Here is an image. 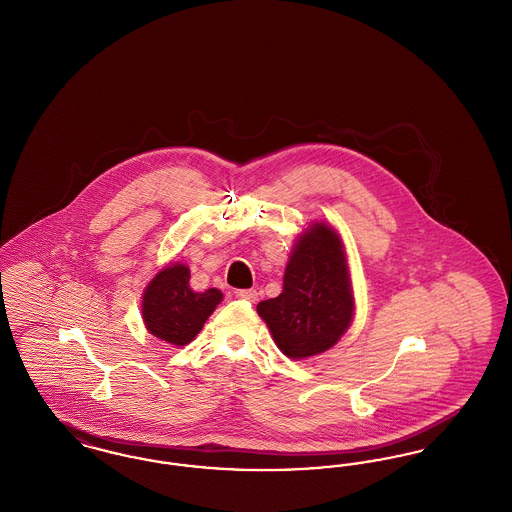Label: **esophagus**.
<instances>
[{
    "mask_svg": "<svg viewBox=\"0 0 512 512\" xmlns=\"http://www.w3.org/2000/svg\"><path fill=\"white\" fill-rule=\"evenodd\" d=\"M234 295H236L238 299H244V301H255V299H257V292H255V290H236Z\"/></svg>",
    "mask_w": 512,
    "mask_h": 512,
    "instance_id": "esophagus-1",
    "label": "esophagus"
}]
</instances>
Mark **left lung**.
<instances>
[{"label": "left lung", "mask_w": 512, "mask_h": 512, "mask_svg": "<svg viewBox=\"0 0 512 512\" xmlns=\"http://www.w3.org/2000/svg\"><path fill=\"white\" fill-rule=\"evenodd\" d=\"M257 313L292 359L313 357L340 340L353 317V297L343 247L332 228L317 222L297 240L284 290L261 301Z\"/></svg>", "instance_id": "left-lung-1"}]
</instances>
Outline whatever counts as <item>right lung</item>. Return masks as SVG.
<instances>
[{
  "label": "right lung",
  "mask_w": 512,
  "mask_h": 512,
  "mask_svg": "<svg viewBox=\"0 0 512 512\" xmlns=\"http://www.w3.org/2000/svg\"><path fill=\"white\" fill-rule=\"evenodd\" d=\"M222 293L215 288L197 293L190 288V270L184 265L163 268L144 293L147 330L174 345L194 340L219 305Z\"/></svg>",
  "instance_id": "obj_1"
}]
</instances>
